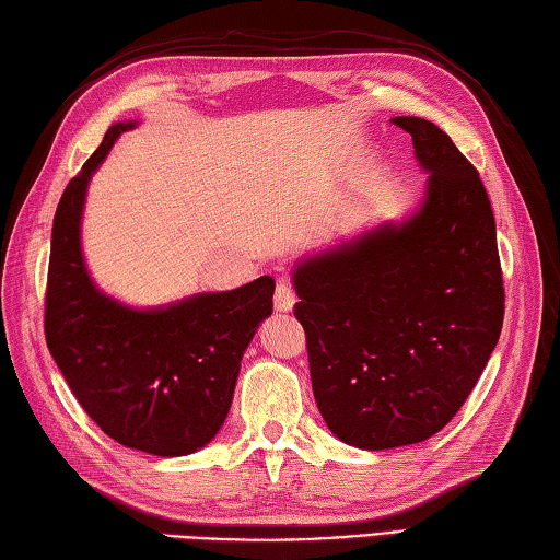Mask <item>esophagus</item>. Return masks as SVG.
Instances as JSON below:
<instances>
[{
    "instance_id": "esophagus-1",
    "label": "esophagus",
    "mask_w": 560,
    "mask_h": 560,
    "mask_svg": "<svg viewBox=\"0 0 560 560\" xmlns=\"http://www.w3.org/2000/svg\"><path fill=\"white\" fill-rule=\"evenodd\" d=\"M293 305H295V291L291 287V281L281 279L277 283V293H273V307H277L279 313H289L293 311Z\"/></svg>"
}]
</instances>
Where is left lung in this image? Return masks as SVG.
Listing matches in <instances>:
<instances>
[{
    "label": "left lung",
    "instance_id": "8db88e82",
    "mask_svg": "<svg viewBox=\"0 0 560 560\" xmlns=\"http://www.w3.org/2000/svg\"><path fill=\"white\" fill-rule=\"evenodd\" d=\"M392 122L411 135L428 173L421 207L293 269L317 409L361 450L413 445L447 425L479 383L505 313L477 168L423 117Z\"/></svg>",
    "mask_w": 560,
    "mask_h": 560
}]
</instances>
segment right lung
<instances>
[{
	"label": "right lung",
	"mask_w": 560,
	"mask_h": 560,
	"mask_svg": "<svg viewBox=\"0 0 560 560\" xmlns=\"http://www.w3.org/2000/svg\"><path fill=\"white\" fill-rule=\"evenodd\" d=\"M135 125H113L59 199L45 339L67 385L105 435L149 455L180 457L205 447L229 416L243 353L271 315L273 279L149 311L98 291L81 253L83 201L115 139Z\"/></svg>",
	"instance_id": "add662e5"
}]
</instances>
